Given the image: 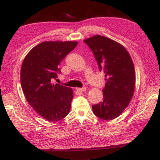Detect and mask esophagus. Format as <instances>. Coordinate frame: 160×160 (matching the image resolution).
<instances>
[{"label": "esophagus", "mask_w": 160, "mask_h": 160, "mask_svg": "<svg viewBox=\"0 0 160 160\" xmlns=\"http://www.w3.org/2000/svg\"><path fill=\"white\" fill-rule=\"evenodd\" d=\"M76 90L77 91H78V92H84V91H86V90H87V88H86V87L76 88Z\"/></svg>", "instance_id": "esophagus-1"}]
</instances>
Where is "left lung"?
<instances>
[{"mask_svg":"<svg viewBox=\"0 0 160 160\" xmlns=\"http://www.w3.org/2000/svg\"><path fill=\"white\" fill-rule=\"evenodd\" d=\"M84 42L106 78L103 100L92 105L93 113L102 120H113L120 116L134 95L136 76L132 58L124 46L105 36L95 35Z\"/></svg>","mask_w":160,"mask_h":160,"instance_id":"8db88e82","label":"left lung"}]
</instances>
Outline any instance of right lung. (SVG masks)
I'll use <instances>...</instances> for the list:
<instances>
[{"label": "right lung", "mask_w": 160, "mask_h": 160, "mask_svg": "<svg viewBox=\"0 0 160 160\" xmlns=\"http://www.w3.org/2000/svg\"><path fill=\"white\" fill-rule=\"evenodd\" d=\"M78 44L76 41H46L28 53L21 68V84L28 103L49 122L59 121L70 111L71 88L52 83L59 63Z\"/></svg>", "instance_id": "1"}]
</instances>
